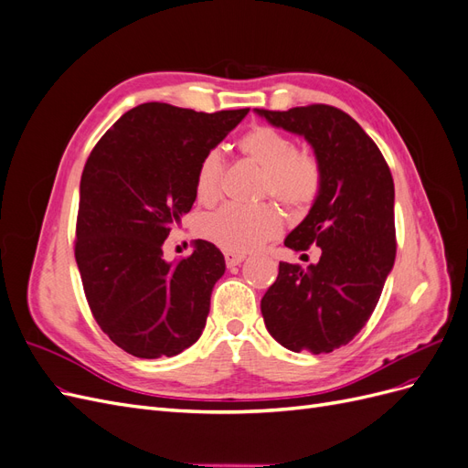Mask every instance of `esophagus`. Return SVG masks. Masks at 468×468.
Listing matches in <instances>:
<instances>
[{"label": "esophagus", "instance_id": "esophagus-1", "mask_svg": "<svg viewBox=\"0 0 468 468\" xmlns=\"http://www.w3.org/2000/svg\"><path fill=\"white\" fill-rule=\"evenodd\" d=\"M224 260H226V265H229V267H236V265H239V263H242V261L246 260V256H244V253L226 251V253H224Z\"/></svg>", "mask_w": 468, "mask_h": 468}]
</instances>
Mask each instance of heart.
<instances>
[{
    "instance_id": "1",
    "label": "heart",
    "mask_w": 468,
    "mask_h": 468,
    "mask_svg": "<svg viewBox=\"0 0 468 468\" xmlns=\"http://www.w3.org/2000/svg\"><path fill=\"white\" fill-rule=\"evenodd\" d=\"M239 150L263 169L261 193L273 195L292 212L314 205L322 191V167L314 155L299 152L294 140L273 126L256 124L242 134ZM224 158L212 148L203 154L195 172V193L201 203H215L220 195ZM282 230V215L275 205L242 207L229 203L199 220V232L215 246L246 253L256 250Z\"/></svg>"
}]
</instances>
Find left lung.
<instances>
[{
	"mask_svg": "<svg viewBox=\"0 0 468 468\" xmlns=\"http://www.w3.org/2000/svg\"><path fill=\"white\" fill-rule=\"evenodd\" d=\"M273 126L303 134L322 167V191L285 246L322 250L316 265L279 263L261 299L267 332L291 351L330 353L356 337L380 299L396 258L394 181L378 146L332 105L256 109Z\"/></svg>",
	"mask_w": 468,
	"mask_h": 468,
	"instance_id": "8db88e82",
	"label": "left lung"
}]
</instances>
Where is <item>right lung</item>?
<instances>
[{"label":"right lung","instance_id":"add662e5","mask_svg":"<svg viewBox=\"0 0 468 468\" xmlns=\"http://www.w3.org/2000/svg\"><path fill=\"white\" fill-rule=\"evenodd\" d=\"M250 109L197 112L143 103L91 150L80 183L76 263L91 314L112 344L140 359L172 357L201 337L222 251L195 239L164 260V242L195 203V172Z\"/></svg>","mask_w":468,"mask_h":468}]
</instances>
